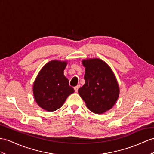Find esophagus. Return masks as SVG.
Here are the masks:
<instances>
[{"label":"esophagus","mask_w":154,"mask_h":154,"mask_svg":"<svg viewBox=\"0 0 154 154\" xmlns=\"http://www.w3.org/2000/svg\"><path fill=\"white\" fill-rule=\"evenodd\" d=\"M80 85H76V87H74V88L75 92H78V89H79V88H80Z\"/></svg>","instance_id":"1"}]
</instances>
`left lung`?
<instances>
[{
	"label": "left lung",
	"mask_w": 154,
	"mask_h": 154,
	"mask_svg": "<svg viewBox=\"0 0 154 154\" xmlns=\"http://www.w3.org/2000/svg\"><path fill=\"white\" fill-rule=\"evenodd\" d=\"M85 68V84L78 93L89 110L97 114L110 110L117 101L119 88L113 71L98 58L82 60Z\"/></svg>",
	"instance_id": "1"
}]
</instances>
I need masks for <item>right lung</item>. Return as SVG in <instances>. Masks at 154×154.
<instances>
[{
  "instance_id": "1",
  "label": "right lung",
  "mask_w": 154,
  "mask_h": 154,
  "mask_svg": "<svg viewBox=\"0 0 154 154\" xmlns=\"http://www.w3.org/2000/svg\"><path fill=\"white\" fill-rule=\"evenodd\" d=\"M66 65V61L52 60L37 75L33 84V95L42 109L48 112L57 110L74 92L63 73Z\"/></svg>"
}]
</instances>
